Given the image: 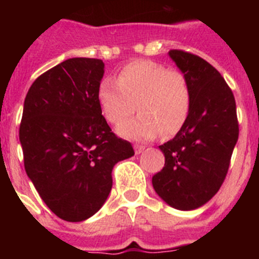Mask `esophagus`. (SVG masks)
Listing matches in <instances>:
<instances>
[{"label": "esophagus", "mask_w": 259, "mask_h": 259, "mask_svg": "<svg viewBox=\"0 0 259 259\" xmlns=\"http://www.w3.org/2000/svg\"><path fill=\"white\" fill-rule=\"evenodd\" d=\"M134 149H135V153H136V154H140V153H143L144 152V149H145V146H143V145H134Z\"/></svg>", "instance_id": "1"}]
</instances>
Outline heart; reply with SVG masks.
<instances>
[{"label":"heart","instance_id":"obj_1","mask_svg":"<svg viewBox=\"0 0 259 259\" xmlns=\"http://www.w3.org/2000/svg\"><path fill=\"white\" fill-rule=\"evenodd\" d=\"M101 113L107 122L122 124L137 110L140 114L118 128L132 140H150L159 132L176 135L192 107V89L183 72L170 71L153 61H135L119 72L116 81L102 80L97 91Z\"/></svg>","mask_w":259,"mask_h":259}]
</instances>
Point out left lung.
<instances>
[{"label":"left lung","instance_id":"1","mask_svg":"<svg viewBox=\"0 0 259 259\" xmlns=\"http://www.w3.org/2000/svg\"><path fill=\"white\" fill-rule=\"evenodd\" d=\"M168 56L192 89L188 119L172 140L159 149L164 167L153 176V188L167 205L194 210L211 200L223 184L239 139L236 102L217 68L183 50Z\"/></svg>","mask_w":259,"mask_h":259}]
</instances>
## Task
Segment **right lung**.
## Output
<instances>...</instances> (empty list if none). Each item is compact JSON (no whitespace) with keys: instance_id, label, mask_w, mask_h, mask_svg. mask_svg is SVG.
Segmentation results:
<instances>
[{"instance_id":"add662e5","label":"right lung","mask_w":259,"mask_h":259,"mask_svg":"<svg viewBox=\"0 0 259 259\" xmlns=\"http://www.w3.org/2000/svg\"><path fill=\"white\" fill-rule=\"evenodd\" d=\"M104 72L101 59H66L38 76L24 100V168L63 221H85L101 209L113 187V167L135 154L101 113L97 91Z\"/></svg>"}]
</instances>
